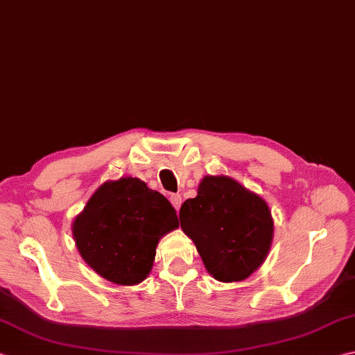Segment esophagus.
Masks as SVG:
<instances>
[{
    "label": "esophagus",
    "mask_w": 355,
    "mask_h": 355,
    "mask_svg": "<svg viewBox=\"0 0 355 355\" xmlns=\"http://www.w3.org/2000/svg\"><path fill=\"white\" fill-rule=\"evenodd\" d=\"M171 203L178 211L180 206H182V196H180V193H172V196H171Z\"/></svg>",
    "instance_id": "34e87169"
}]
</instances>
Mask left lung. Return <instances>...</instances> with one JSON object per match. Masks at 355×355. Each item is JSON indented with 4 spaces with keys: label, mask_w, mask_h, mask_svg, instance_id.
<instances>
[{
    "label": "left lung",
    "mask_w": 355,
    "mask_h": 355,
    "mask_svg": "<svg viewBox=\"0 0 355 355\" xmlns=\"http://www.w3.org/2000/svg\"><path fill=\"white\" fill-rule=\"evenodd\" d=\"M180 225L196 243L214 279L245 280L265 261L274 221L265 200L229 177H205L196 198L180 209Z\"/></svg>",
    "instance_id": "obj_1"
}]
</instances>
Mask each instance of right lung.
<instances>
[{"mask_svg":"<svg viewBox=\"0 0 355 355\" xmlns=\"http://www.w3.org/2000/svg\"><path fill=\"white\" fill-rule=\"evenodd\" d=\"M178 227L168 198L138 178L104 183L78 217L72 232L87 265L116 284H137L152 269L158 240Z\"/></svg>","mask_w":355,"mask_h":355,"instance_id":"add662e5","label":"right lung"}]
</instances>
